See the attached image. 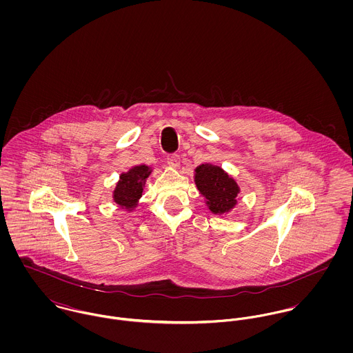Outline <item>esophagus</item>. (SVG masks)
Instances as JSON below:
<instances>
[{"mask_svg": "<svg viewBox=\"0 0 353 353\" xmlns=\"http://www.w3.org/2000/svg\"><path fill=\"white\" fill-rule=\"evenodd\" d=\"M179 160H181L179 159V153H176V152L167 154V163L171 167H178L179 165Z\"/></svg>", "mask_w": 353, "mask_h": 353, "instance_id": "obj_1", "label": "esophagus"}]
</instances>
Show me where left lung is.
Wrapping results in <instances>:
<instances>
[{"mask_svg":"<svg viewBox=\"0 0 353 353\" xmlns=\"http://www.w3.org/2000/svg\"><path fill=\"white\" fill-rule=\"evenodd\" d=\"M197 189L206 199V205L214 214L231 210L236 205L239 186L220 167L213 164H201L196 168L194 176Z\"/></svg>","mask_w":353,"mask_h":353,"instance_id":"1","label":"left lung"}]
</instances>
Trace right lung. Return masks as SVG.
<instances>
[{"label": "right lung", "instance_id": "1", "mask_svg": "<svg viewBox=\"0 0 353 353\" xmlns=\"http://www.w3.org/2000/svg\"><path fill=\"white\" fill-rule=\"evenodd\" d=\"M148 165H136L122 174L114 190V201L126 209H133L143 196L145 179L150 176Z\"/></svg>", "mask_w": 353, "mask_h": 353}]
</instances>
